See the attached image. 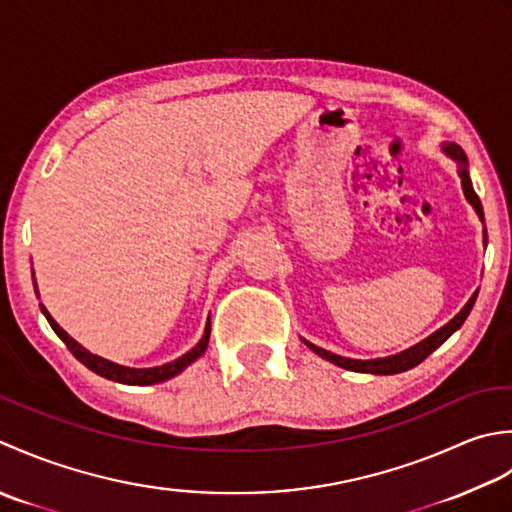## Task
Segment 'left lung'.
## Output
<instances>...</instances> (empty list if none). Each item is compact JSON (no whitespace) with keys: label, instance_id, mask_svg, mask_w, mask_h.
<instances>
[{"label":"left lung","instance_id":"obj_1","mask_svg":"<svg viewBox=\"0 0 512 512\" xmlns=\"http://www.w3.org/2000/svg\"><path fill=\"white\" fill-rule=\"evenodd\" d=\"M442 152L448 156V159H453V161L457 163V174H460V179H462V190H464L466 201L473 205V210H475V214L479 216V221L484 223L482 201H479V196H477L475 190H473L471 174H468V156H466V152L460 148V145L451 143V141H444V143H442ZM486 243H488V238H486V229H484V245H486ZM475 300H477V291H475V294H473L471 298H468V302L462 307L460 314H457L453 320H448L442 329H437L435 333H431L429 338H424L422 342H417L415 347L406 349V351H402V353H395V356H387V358L353 360V358L338 356V353H331V351L322 349V347H316L314 342H309V340H305V338H300V340L305 342L311 351L318 353L320 358H325V360H329L331 364H336V367H342V369H347V371L373 373V375H393V373H402V371H409V369L417 367V364L429 358L431 353H433L437 347H440L442 342H446L448 338H451L453 333L464 325V320L468 318V314H471Z\"/></svg>","mask_w":512,"mask_h":512}]
</instances>
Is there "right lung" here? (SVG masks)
Returning <instances> with one entry per match:
<instances>
[{
	"instance_id": "add662e5",
	"label": "right lung",
	"mask_w": 512,
	"mask_h": 512,
	"mask_svg": "<svg viewBox=\"0 0 512 512\" xmlns=\"http://www.w3.org/2000/svg\"><path fill=\"white\" fill-rule=\"evenodd\" d=\"M35 294L39 296L37 283H35ZM39 307H41V314L46 316L48 325L52 327V331H55L57 336H59L61 340H64L66 347L72 351V356H75L81 364H86V367H88L90 371H95L97 375H101V378H108V380H112V382H121V384H132V387H148V384L165 382V380L174 378V375H179L183 369L190 367L192 362H196L198 358H201L203 353H205V349H207V342H210V329H212V327H210V318H207L203 338L198 340L196 347H192L190 351L183 353L181 358H176V360H172V362H168V364H161V367H150V369L123 367V364L110 362V360H106V358L97 356V353H90L86 347H81V344H79L75 338L68 336V333L57 325V320L48 314V309H46L44 305H39Z\"/></svg>"
}]
</instances>
